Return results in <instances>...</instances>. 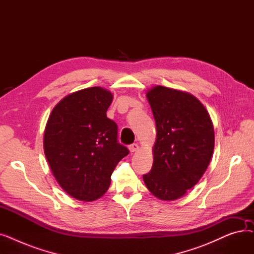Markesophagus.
Returning a JSON list of instances; mask_svg holds the SVG:
<instances>
[{
  "instance_id": "34e87169",
  "label": "esophagus",
  "mask_w": 254,
  "mask_h": 254,
  "mask_svg": "<svg viewBox=\"0 0 254 254\" xmlns=\"http://www.w3.org/2000/svg\"><path fill=\"white\" fill-rule=\"evenodd\" d=\"M128 149H129V151H130V152H136V151H138V150H139V145H138V144H136V143L131 144V145H129V146H128Z\"/></svg>"
}]
</instances>
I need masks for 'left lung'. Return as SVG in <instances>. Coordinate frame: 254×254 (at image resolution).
I'll return each mask as SVG.
<instances>
[{
  "mask_svg": "<svg viewBox=\"0 0 254 254\" xmlns=\"http://www.w3.org/2000/svg\"><path fill=\"white\" fill-rule=\"evenodd\" d=\"M146 97L156 126L153 165L143 180L163 201H174L198 182L214 149V128L204 105L189 92L157 85Z\"/></svg>",
  "mask_w": 254,
  "mask_h": 254,
  "instance_id": "1",
  "label": "left lung"
}]
</instances>
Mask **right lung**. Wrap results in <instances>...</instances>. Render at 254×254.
I'll return each instance as SVG.
<instances>
[{
	"instance_id": "right-lung-1",
	"label": "right lung",
	"mask_w": 254,
	"mask_h": 254,
	"mask_svg": "<svg viewBox=\"0 0 254 254\" xmlns=\"http://www.w3.org/2000/svg\"><path fill=\"white\" fill-rule=\"evenodd\" d=\"M113 95L95 86L70 93L53 108L44 131V152L61 188L91 202L108 190L111 175L128 154L117 141V125L106 115Z\"/></svg>"
}]
</instances>
